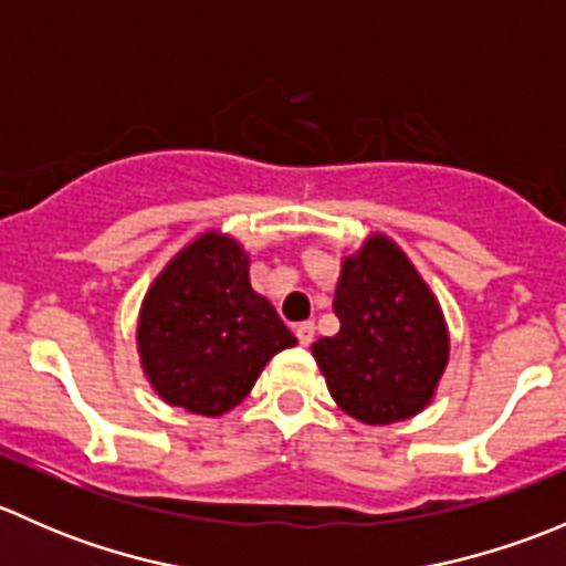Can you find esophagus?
I'll return each mask as SVG.
<instances>
[{
  "instance_id": "obj_1",
  "label": "esophagus",
  "mask_w": 566,
  "mask_h": 566,
  "mask_svg": "<svg viewBox=\"0 0 566 566\" xmlns=\"http://www.w3.org/2000/svg\"><path fill=\"white\" fill-rule=\"evenodd\" d=\"M295 336H298L301 345H312V342H315V323H312V319L298 323L295 325Z\"/></svg>"
}]
</instances>
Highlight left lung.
<instances>
[{
    "label": "left lung",
    "mask_w": 566,
    "mask_h": 566,
    "mask_svg": "<svg viewBox=\"0 0 566 566\" xmlns=\"http://www.w3.org/2000/svg\"><path fill=\"white\" fill-rule=\"evenodd\" d=\"M339 331L312 356L345 413L391 424L430 402L449 358L436 298L389 238L375 235L342 265L334 295Z\"/></svg>",
    "instance_id": "obj_1"
}]
</instances>
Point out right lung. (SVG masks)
<instances>
[{"label": "right lung", "instance_id": "obj_1", "mask_svg": "<svg viewBox=\"0 0 566 566\" xmlns=\"http://www.w3.org/2000/svg\"><path fill=\"white\" fill-rule=\"evenodd\" d=\"M136 339L153 389L202 416L235 408L273 353L298 342L251 287L243 249L213 232L182 249L153 282Z\"/></svg>", "mask_w": 566, "mask_h": 566}]
</instances>
